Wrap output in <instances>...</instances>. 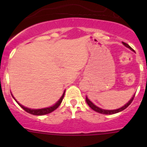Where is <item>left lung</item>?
<instances>
[{
	"instance_id": "obj_1",
	"label": "left lung",
	"mask_w": 147,
	"mask_h": 147,
	"mask_svg": "<svg viewBox=\"0 0 147 147\" xmlns=\"http://www.w3.org/2000/svg\"><path fill=\"white\" fill-rule=\"evenodd\" d=\"M123 44H124V45H125V46H127V48H129V49H130L131 50H133V49H132V48H131L130 46H129V45H128V44L126 43V42H123ZM134 97H135V95H134V96L132 97V98H131L130 100H129V102L126 104V105H124V106H123V107H121V108H119V109H117V110H103V109L99 108V107H97V106H96V105H93V104L92 103V102H90V100L88 99V98H87V97H86V102H87V103H88V106H89V107H90V108H91V109H93V110H94V111H96V112L99 113H102V114H105V115H111V114L117 113L121 112V111H122V110H125V109L127 108V107H128V106H129V105H130L131 103H132V101H133V99H134Z\"/></svg>"
}]
</instances>
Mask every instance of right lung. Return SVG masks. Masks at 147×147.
<instances>
[{"label":"right lung","instance_id":"right-lung-1","mask_svg":"<svg viewBox=\"0 0 147 147\" xmlns=\"http://www.w3.org/2000/svg\"><path fill=\"white\" fill-rule=\"evenodd\" d=\"M64 95H65V92H64V93H63V95L62 96V97L60 98V99H59V101H58V102L54 105V106H52V107H48V108L39 109V110H32V109H28V108H27V107H23V105H21L20 104H19L18 102H17L16 100L15 99V100L17 102V103L20 105V107H21L23 110H25L26 112L28 113H30V114H32V115H45V114L50 113L53 112L54 110H55L57 108L59 105H60V104L62 103V99H63ZM13 98H14V97H13Z\"/></svg>","mask_w":147,"mask_h":147}]
</instances>
